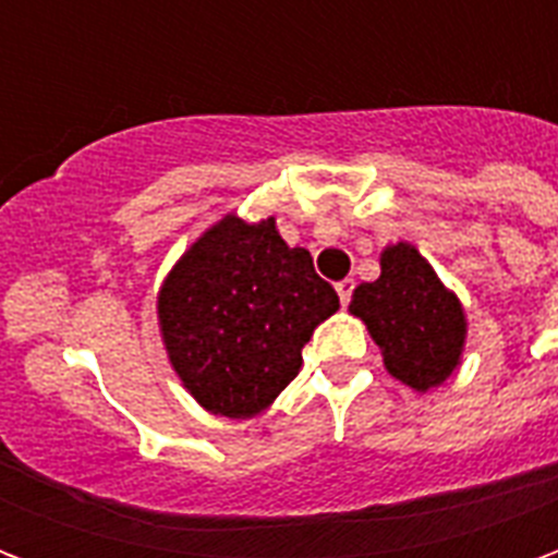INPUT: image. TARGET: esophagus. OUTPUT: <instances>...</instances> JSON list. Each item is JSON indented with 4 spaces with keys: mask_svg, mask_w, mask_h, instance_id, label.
<instances>
[{
    "mask_svg": "<svg viewBox=\"0 0 558 558\" xmlns=\"http://www.w3.org/2000/svg\"><path fill=\"white\" fill-rule=\"evenodd\" d=\"M335 290H338V295H340V304L347 307V304H350V299H352V290H355V283H352L350 278L338 280V283H335Z\"/></svg>",
    "mask_w": 558,
    "mask_h": 558,
    "instance_id": "obj_1",
    "label": "esophagus"
}]
</instances>
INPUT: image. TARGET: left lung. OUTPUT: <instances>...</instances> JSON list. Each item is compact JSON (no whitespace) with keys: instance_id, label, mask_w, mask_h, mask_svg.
<instances>
[{"instance_id":"obj_1","label":"left lung","mask_w":558,"mask_h":558,"mask_svg":"<svg viewBox=\"0 0 558 558\" xmlns=\"http://www.w3.org/2000/svg\"><path fill=\"white\" fill-rule=\"evenodd\" d=\"M379 266L374 283L355 287L350 311L364 319L395 379L415 391L442 386L466 340L463 307L412 244L386 247Z\"/></svg>"}]
</instances>
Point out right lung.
I'll list each match as a JSON object with an SVG mask.
<instances>
[{"label": "right lung", "mask_w": 558, "mask_h": 558, "mask_svg": "<svg viewBox=\"0 0 558 558\" xmlns=\"http://www.w3.org/2000/svg\"><path fill=\"white\" fill-rule=\"evenodd\" d=\"M340 307L314 256L280 239L275 218L235 215L206 230L158 295L170 364L215 415L251 418L290 386L314 328Z\"/></svg>", "instance_id": "obj_1"}]
</instances>
